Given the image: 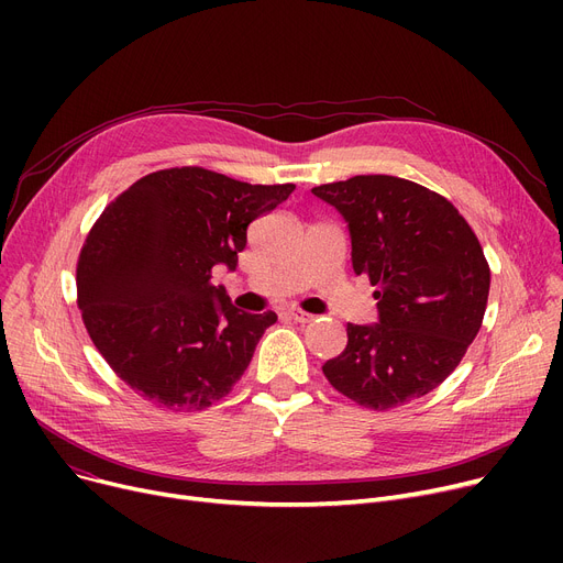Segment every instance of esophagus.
<instances>
[{"label":"esophagus","instance_id":"obj_1","mask_svg":"<svg viewBox=\"0 0 563 563\" xmlns=\"http://www.w3.org/2000/svg\"><path fill=\"white\" fill-rule=\"evenodd\" d=\"M285 314H289V319H294L297 323H310V321H314V314H310V312H306V310H301V308H289Z\"/></svg>","mask_w":563,"mask_h":563}]
</instances>
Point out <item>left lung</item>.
Instances as JSON below:
<instances>
[{
  "instance_id": "8db88e82",
  "label": "left lung",
  "mask_w": 563,
  "mask_h": 563,
  "mask_svg": "<svg viewBox=\"0 0 563 563\" xmlns=\"http://www.w3.org/2000/svg\"><path fill=\"white\" fill-rule=\"evenodd\" d=\"M346 219L353 272L376 287L378 323H346V349L323 376L363 408L390 410L438 388L477 338L490 266L456 207L395 175L314 187Z\"/></svg>"
}]
</instances>
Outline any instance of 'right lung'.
<instances>
[{
    "instance_id": "1",
    "label": "right lung",
    "mask_w": 563,
    "mask_h": 563,
    "mask_svg": "<svg viewBox=\"0 0 563 563\" xmlns=\"http://www.w3.org/2000/svg\"><path fill=\"white\" fill-rule=\"evenodd\" d=\"M291 191L175 166L104 207L77 260V306L96 349L136 395L202 410L242 378L278 317L240 312L212 274L219 264L234 269L249 223Z\"/></svg>"
}]
</instances>
